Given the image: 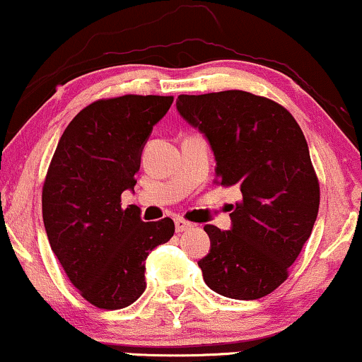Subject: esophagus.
Returning <instances> with one entry per match:
<instances>
[{
    "mask_svg": "<svg viewBox=\"0 0 362 362\" xmlns=\"http://www.w3.org/2000/svg\"><path fill=\"white\" fill-rule=\"evenodd\" d=\"M194 227L190 222L184 221V218H175V230L177 232H185V230H190V228Z\"/></svg>",
    "mask_w": 362,
    "mask_h": 362,
    "instance_id": "1",
    "label": "esophagus"
}]
</instances>
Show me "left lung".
I'll use <instances>...</instances> for the list:
<instances>
[{"label":"left lung","mask_w":362,"mask_h":362,"mask_svg":"<svg viewBox=\"0 0 362 362\" xmlns=\"http://www.w3.org/2000/svg\"><path fill=\"white\" fill-rule=\"evenodd\" d=\"M177 110L207 139L218 184L242 194L228 230L204 227L210 239L199 260L205 284L239 300L271 294L287 279L319 212L303 130L279 103L242 90L180 95Z\"/></svg>","instance_id":"left-lung-1"}]
</instances>
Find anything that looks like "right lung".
<instances>
[{"label":"right lung","mask_w":362,"mask_h":362,"mask_svg":"<svg viewBox=\"0 0 362 362\" xmlns=\"http://www.w3.org/2000/svg\"><path fill=\"white\" fill-rule=\"evenodd\" d=\"M173 97L125 95L88 105L65 128L43 185L48 242L68 279L90 304L123 309L144 294L145 260L172 239V218L144 222L122 209L134 192L141 150Z\"/></svg>","instance_id":"right-lung-1"}]
</instances>
